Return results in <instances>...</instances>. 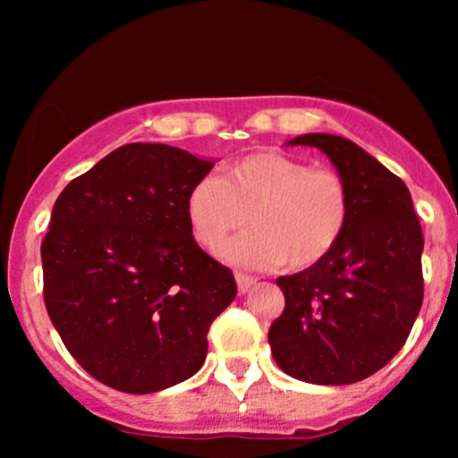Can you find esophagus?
Returning a JSON list of instances; mask_svg holds the SVG:
<instances>
[{"instance_id": "esophagus-1", "label": "esophagus", "mask_w": 458, "mask_h": 458, "mask_svg": "<svg viewBox=\"0 0 458 458\" xmlns=\"http://www.w3.org/2000/svg\"><path fill=\"white\" fill-rule=\"evenodd\" d=\"M234 280H236V286H239V291H241V293H247V291H250L251 286H254L256 282H259V280H256V277L245 276V273H236Z\"/></svg>"}]
</instances>
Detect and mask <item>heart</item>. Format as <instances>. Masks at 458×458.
<instances>
[{
    "instance_id": "1",
    "label": "heart",
    "mask_w": 458,
    "mask_h": 458,
    "mask_svg": "<svg viewBox=\"0 0 458 458\" xmlns=\"http://www.w3.org/2000/svg\"><path fill=\"white\" fill-rule=\"evenodd\" d=\"M349 215L351 193L338 172L282 152L245 157L224 178L202 176L187 198L193 234L215 254L250 217L255 228L222 251L225 260L250 269L286 260L293 269L317 265L343 239Z\"/></svg>"
}]
</instances>
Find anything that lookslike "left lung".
Instances as JSON below:
<instances>
[{
  "instance_id": "obj_1",
  "label": "left lung",
  "mask_w": 458,
  "mask_h": 458,
  "mask_svg": "<svg viewBox=\"0 0 458 458\" xmlns=\"http://www.w3.org/2000/svg\"><path fill=\"white\" fill-rule=\"evenodd\" d=\"M286 144L329 157L349 187L351 215L325 259L276 280L286 306L269 327L273 360L314 386L357 383L403 349L418 318L422 228L407 185L351 140L306 133Z\"/></svg>"
}]
</instances>
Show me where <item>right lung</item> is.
I'll list each match as a JSON object with an SVG mask.
<instances>
[{
	"label": "right lung",
	"mask_w": 458,
	"mask_h": 458,
	"mask_svg": "<svg viewBox=\"0 0 458 458\" xmlns=\"http://www.w3.org/2000/svg\"><path fill=\"white\" fill-rule=\"evenodd\" d=\"M213 165L135 141L55 199L40 247L47 312L79 366L114 390L152 394L196 375L208 327L234 301L233 271L199 250L187 217Z\"/></svg>",
	"instance_id": "obj_1"
}]
</instances>
